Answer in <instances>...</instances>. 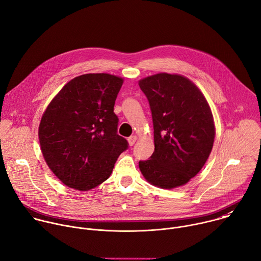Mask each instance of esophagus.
<instances>
[{
	"instance_id": "1",
	"label": "esophagus",
	"mask_w": 261,
	"mask_h": 261,
	"mask_svg": "<svg viewBox=\"0 0 261 261\" xmlns=\"http://www.w3.org/2000/svg\"><path fill=\"white\" fill-rule=\"evenodd\" d=\"M136 140H137V136L136 135H132V136H130L128 138V142H129L130 145H133L136 142Z\"/></svg>"
}]
</instances>
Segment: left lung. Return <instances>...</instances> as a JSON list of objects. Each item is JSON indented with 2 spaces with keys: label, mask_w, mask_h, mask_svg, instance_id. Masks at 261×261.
I'll return each instance as SVG.
<instances>
[{
  "label": "left lung",
  "mask_w": 261,
  "mask_h": 261,
  "mask_svg": "<svg viewBox=\"0 0 261 261\" xmlns=\"http://www.w3.org/2000/svg\"><path fill=\"white\" fill-rule=\"evenodd\" d=\"M152 118L154 151L139 161L144 178L161 189L195 177L213 147L214 120L198 87L180 74L156 73L139 81Z\"/></svg>",
  "instance_id": "left-lung-1"
}]
</instances>
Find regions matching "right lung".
<instances>
[{"label":"right lung","mask_w":261,"mask_h":261,"mask_svg":"<svg viewBox=\"0 0 261 261\" xmlns=\"http://www.w3.org/2000/svg\"><path fill=\"white\" fill-rule=\"evenodd\" d=\"M123 79L86 73L69 81L46 109L39 127L44 159L63 185L89 191L112 174L128 141L118 134L115 101Z\"/></svg>","instance_id":"right-lung-1"}]
</instances>
